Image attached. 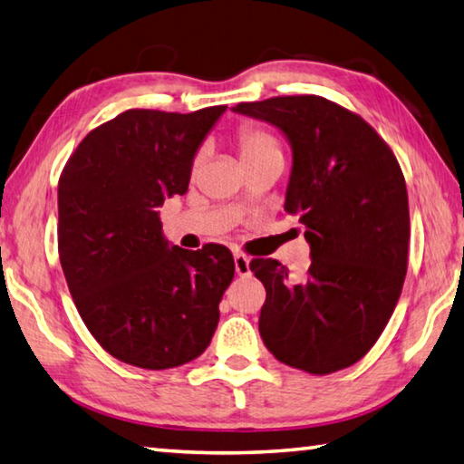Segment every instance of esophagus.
Returning a JSON list of instances; mask_svg holds the SVG:
<instances>
[{
  "label": "esophagus",
  "mask_w": 464,
  "mask_h": 464,
  "mask_svg": "<svg viewBox=\"0 0 464 464\" xmlns=\"http://www.w3.org/2000/svg\"><path fill=\"white\" fill-rule=\"evenodd\" d=\"M234 266L238 276L250 275V258L246 255H242V252H234Z\"/></svg>",
  "instance_id": "1"
}]
</instances>
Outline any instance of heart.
<instances>
[{
    "label": "heart",
    "mask_w": 464,
    "mask_h": 464,
    "mask_svg": "<svg viewBox=\"0 0 464 464\" xmlns=\"http://www.w3.org/2000/svg\"><path fill=\"white\" fill-rule=\"evenodd\" d=\"M236 145H238L242 163H250L260 160V157L281 153V147H278L276 139L258 127H242L238 130V135H236ZM198 165L199 157H196L194 169H198Z\"/></svg>",
    "instance_id": "b5f03b06"
}]
</instances>
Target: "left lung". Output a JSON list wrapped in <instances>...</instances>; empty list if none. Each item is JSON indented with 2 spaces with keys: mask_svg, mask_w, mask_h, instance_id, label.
<instances>
[{
  "mask_svg": "<svg viewBox=\"0 0 464 464\" xmlns=\"http://www.w3.org/2000/svg\"><path fill=\"white\" fill-rule=\"evenodd\" d=\"M232 111L286 137L285 209L299 216L311 246L299 285H288L278 260L250 262L266 288L260 337L291 368L319 375L349 368L382 335L404 285L410 214L396 157L360 115L323 96H275Z\"/></svg>",
  "mask_w": 464,
  "mask_h": 464,
  "instance_id": "obj_1",
  "label": "left lung"
}]
</instances>
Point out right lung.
I'll use <instances>...</instances> for the list:
<instances>
[{
  "mask_svg": "<svg viewBox=\"0 0 464 464\" xmlns=\"http://www.w3.org/2000/svg\"><path fill=\"white\" fill-rule=\"evenodd\" d=\"M224 111H125L91 130L60 176L58 252L70 295L104 352L137 368L196 360L220 321L232 252L173 246L157 208L186 194L194 157Z\"/></svg>",
  "mask_w": 464,
  "mask_h": 464,
  "instance_id": "1",
  "label": "right lung"
}]
</instances>
